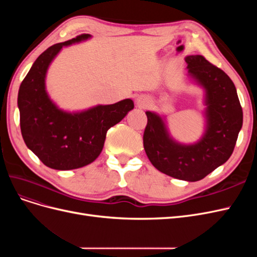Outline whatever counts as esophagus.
Instances as JSON below:
<instances>
[{
  "mask_svg": "<svg viewBox=\"0 0 257 257\" xmlns=\"http://www.w3.org/2000/svg\"><path fill=\"white\" fill-rule=\"evenodd\" d=\"M137 104H138V106H139V107L144 108V107H147L148 105H149V102H148L147 99L141 98V99H137Z\"/></svg>",
  "mask_w": 257,
  "mask_h": 257,
  "instance_id": "esophagus-1",
  "label": "esophagus"
}]
</instances>
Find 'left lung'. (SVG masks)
I'll return each instance as SVG.
<instances>
[{
	"label": "left lung",
	"mask_w": 257,
	"mask_h": 257,
	"mask_svg": "<svg viewBox=\"0 0 257 257\" xmlns=\"http://www.w3.org/2000/svg\"><path fill=\"white\" fill-rule=\"evenodd\" d=\"M190 75L206 90V133L194 145H180L169 137L160 115L147 111L144 148L152 165L163 174L198 181L226 162L234 151L243 113L234 82L205 57L185 58Z\"/></svg>",
	"instance_id": "left-lung-1"
}]
</instances>
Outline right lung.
Instances as JSON below:
<instances>
[{
    "label": "right lung",
    "instance_id": "add662e5",
    "mask_svg": "<svg viewBox=\"0 0 257 257\" xmlns=\"http://www.w3.org/2000/svg\"><path fill=\"white\" fill-rule=\"evenodd\" d=\"M90 37L81 34L56 44L36 59L18 92L20 128L27 147L46 166L58 170L80 168L102 152L106 133L134 108L127 98L112 105H98L68 113L54 105L45 89L49 64L63 46Z\"/></svg>",
    "mask_w": 257,
    "mask_h": 257
}]
</instances>
